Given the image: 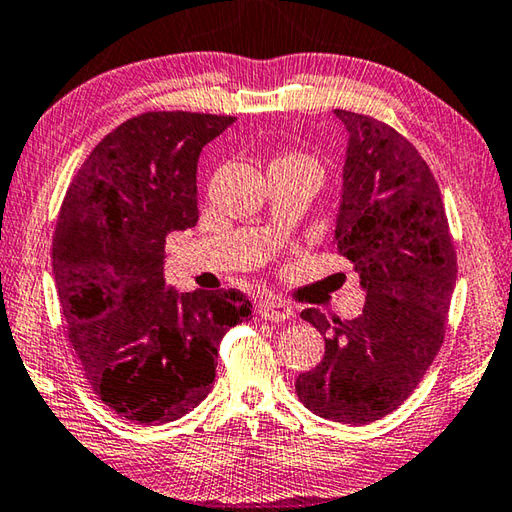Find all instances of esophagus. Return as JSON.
<instances>
[{
  "label": "esophagus",
  "instance_id": "esophagus-1",
  "mask_svg": "<svg viewBox=\"0 0 512 512\" xmlns=\"http://www.w3.org/2000/svg\"><path fill=\"white\" fill-rule=\"evenodd\" d=\"M257 314L266 320H289L293 316V309L282 300H264L257 305Z\"/></svg>",
  "mask_w": 512,
  "mask_h": 512
}]
</instances>
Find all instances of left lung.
Listing matches in <instances>:
<instances>
[{
    "instance_id": "1",
    "label": "left lung",
    "mask_w": 512,
    "mask_h": 512,
    "mask_svg": "<svg viewBox=\"0 0 512 512\" xmlns=\"http://www.w3.org/2000/svg\"><path fill=\"white\" fill-rule=\"evenodd\" d=\"M334 115L348 131L336 246L366 302L352 320L302 311L325 336V357L296 391L320 418L370 424L413 393L438 354L458 266L443 196L418 149L377 119Z\"/></svg>"
}]
</instances>
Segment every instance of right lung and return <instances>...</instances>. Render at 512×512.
Returning <instances> with one entry per match:
<instances>
[{
    "label": "right lung",
    "mask_w": 512,
    "mask_h": 512,
    "mask_svg": "<svg viewBox=\"0 0 512 512\" xmlns=\"http://www.w3.org/2000/svg\"><path fill=\"white\" fill-rule=\"evenodd\" d=\"M235 117L144 112L94 146L60 207L51 266L69 341L112 411L183 418L212 391L225 332L253 314L237 289L178 293L164 244L198 221L196 167Z\"/></svg>",
    "instance_id": "obj_1"
}]
</instances>
